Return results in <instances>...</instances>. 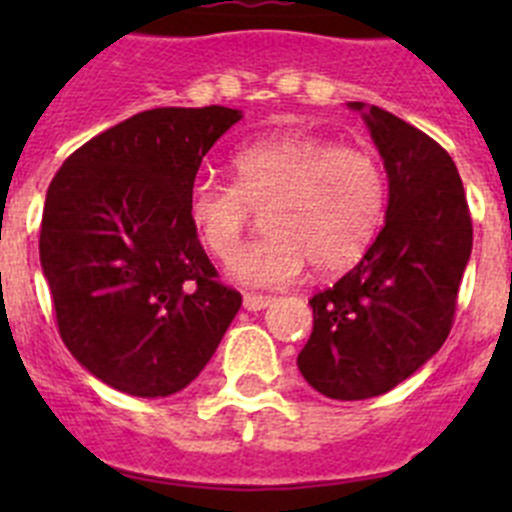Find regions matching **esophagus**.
<instances>
[{
  "label": "esophagus",
  "instance_id": "esophagus-1",
  "mask_svg": "<svg viewBox=\"0 0 512 512\" xmlns=\"http://www.w3.org/2000/svg\"><path fill=\"white\" fill-rule=\"evenodd\" d=\"M269 305H271V297L251 295V292H246V295H243V307H246V310H251V312L264 310V307H269Z\"/></svg>",
  "mask_w": 512,
  "mask_h": 512
}]
</instances>
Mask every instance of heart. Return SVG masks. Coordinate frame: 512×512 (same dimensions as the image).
<instances>
[{
  "label": "heart",
  "mask_w": 512,
  "mask_h": 512,
  "mask_svg": "<svg viewBox=\"0 0 512 512\" xmlns=\"http://www.w3.org/2000/svg\"><path fill=\"white\" fill-rule=\"evenodd\" d=\"M233 182L194 179L187 215L202 246L229 259L256 209L267 233L230 260L238 282L282 287L307 264L341 274L364 259L387 215L382 164L361 148L318 135L279 133L233 153Z\"/></svg>",
  "instance_id": "1"
}]
</instances>
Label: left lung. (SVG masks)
<instances>
[{
	"instance_id": "1",
	"label": "left lung",
	"mask_w": 512,
	"mask_h": 512,
	"mask_svg": "<svg viewBox=\"0 0 512 512\" xmlns=\"http://www.w3.org/2000/svg\"><path fill=\"white\" fill-rule=\"evenodd\" d=\"M364 117L390 179L387 217L364 259L312 295V333L297 356L302 377L333 400L384 395L436 354L472 253V215L449 153L392 112Z\"/></svg>"
}]
</instances>
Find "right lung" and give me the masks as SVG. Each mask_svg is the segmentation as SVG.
<instances>
[{
  "instance_id": "obj_1",
  "label": "right lung",
  "mask_w": 512,
  "mask_h": 512,
  "mask_svg": "<svg viewBox=\"0 0 512 512\" xmlns=\"http://www.w3.org/2000/svg\"><path fill=\"white\" fill-rule=\"evenodd\" d=\"M241 112L156 107L76 148L45 194L40 264L61 341L135 397L184 390L241 307L187 215L215 140Z\"/></svg>"
}]
</instances>
